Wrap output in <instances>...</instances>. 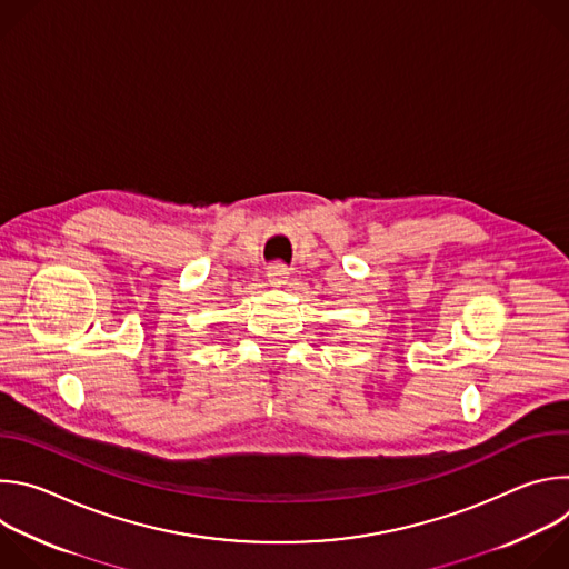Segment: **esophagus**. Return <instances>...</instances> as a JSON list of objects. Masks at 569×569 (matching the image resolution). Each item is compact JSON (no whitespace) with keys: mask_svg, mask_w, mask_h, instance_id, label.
I'll use <instances>...</instances> for the list:
<instances>
[{"mask_svg":"<svg viewBox=\"0 0 569 569\" xmlns=\"http://www.w3.org/2000/svg\"><path fill=\"white\" fill-rule=\"evenodd\" d=\"M288 268L286 266H281V263H274V266H270L268 268V281L272 283V286H283L286 281H288Z\"/></svg>","mask_w":569,"mask_h":569,"instance_id":"34e87169","label":"esophagus"}]
</instances>
